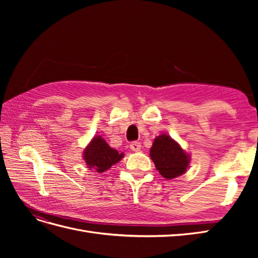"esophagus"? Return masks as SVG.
Segmentation results:
<instances>
[{
  "mask_svg": "<svg viewBox=\"0 0 258 258\" xmlns=\"http://www.w3.org/2000/svg\"><path fill=\"white\" fill-rule=\"evenodd\" d=\"M130 148L134 152H139L140 150H141V143L138 142V141H134L130 143Z\"/></svg>",
  "mask_w": 258,
  "mask_h": 258,
  "instance_id": "obj_1",
  "label": "esophagus"
}]
</instances>
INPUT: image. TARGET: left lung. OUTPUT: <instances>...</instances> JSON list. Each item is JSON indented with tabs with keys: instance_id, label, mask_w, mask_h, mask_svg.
<instances>
[{
	"instance_id": "left-lung-1",
	"label": "left lung",
	"mask_w": 258,
	"mask_h": 258,
	"mask_svg": "<svg viewBox=\"0 0 258 258\" xmlns=\"http://www.w3.org/2000/svg\"><path fill=\"white\" fill-rule=\"evenodd\" d=\"M151 158L156 169L167 179H172L185 173L189 163V156L167 135H161L155 139L151 148Z\"/></svg>"
}]
</instances>
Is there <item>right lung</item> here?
I'll list each match as a JSON object with an SVG mask.
<instances>
[{
    "label": "right lung",
    "mask_w": 258,
    "mask_h": 258,
    "mask_svg": "<svg viewBox=\"0 0 258 258\" xmlns=\"http://www.w3.org/2000/svg\"><path fill=\"white\" fill-rule=\"evenodd\" d=\"M123 157L122 153L108 146L101 137H95L84 152V159L89 168H95L97 172L102 173L110 169Z\"/></svg>",
    "instance_id": "1"
}]
</instances>
